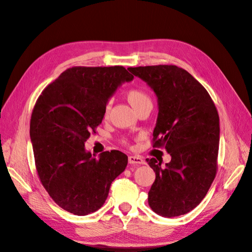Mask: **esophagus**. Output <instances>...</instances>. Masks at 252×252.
<instances>
[{
    "label": "esophagus",
    "instance_id": "esophagus-1",
    "mask_svg": "<svg viewBox=\"0 0 252 252\" xmlns=\"http://www.w3.org/2000/svg\"><path fill=\"white\" fill-rule=\"evenodd\" d=\"M128 163H131V164H143L144 160L139 156H129L128 157Z\"/></svg>",
    "mask_w": 252,
    "mask_h": 252
}]
</instances>
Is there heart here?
<instances>
[{
	"label": "heart",
	"instance_id": "heart-1",
	"mask_svg": "<svg viewBox=\"0 0 252 252\" xmlns=\"http://www.w3.org/2000/svg\"><path fill=\"white\" fill-rule=\"evenodd\" d=\"M126 98L128 102L132 104V107L137 111L145 104H152V98L150 94L143 90L142 88H132L129 89L126 93ZM111 108V102H107L104 107V116H108ZM124 143H126V140L123 141Z\"/></svg>",
	"mask_w": 252,
	"mask_h": 252
}]
</instances>
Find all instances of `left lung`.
<instances>
[{
  "mask_svg": "<svg viewBox=\"0 0 252 252\" xmlns=\"http://www.w3.org/2000/svg\"><path fill=\"white\" fill-rule=\"evenodd\" d=\"M158 97L159 113L153 148H163L165 166L147 159L156 174L149 205L162 217L189 213L204 199L218 169L220 126L212 97L196 78L174 64L128 68Z\"/></svg>",
  "mask_w": 252,
  "mask_h": 252,
  "instance_id": "obj_1",
  "label": "left lung"
}]
</instances>
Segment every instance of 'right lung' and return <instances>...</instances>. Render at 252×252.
<instances>
[{
	"label": "right lung",
	"mask_w": 252,
	"mask_h": 252,
	"mask_svg": "<svg viewBox=\"0 0 252 252\" xmlns=\"http://www.w3.org/2000/svg\"><path fill=\"white\" fill-rule=\"evenodd\" d=\"M134 76L123 66L72 67L38 96L30 138L39 181L52 200L77 216L98 210L127 156L113 150L94 158L85 142L96 134L104 107L118 86Z\"/></svg>",
	"instance_id": "right-lung-1"
}]
</instances>
